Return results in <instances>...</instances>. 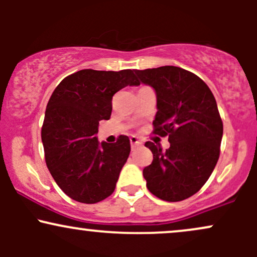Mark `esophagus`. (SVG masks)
Returning a JSON list of instances; mask_svg holds the SVG:
<instances>
[{"label":"esophagus","instance_id":"34e87169","mask_svg":"<svg viewBox=\"0 0 257 257\" xmlns=\"http://www.w3.org/2000/svg\"><path fill=\"white\" fill-rule=\"evenodd\" d=\"M140 140L137 137H131V145H132V150H134L138 145H140Z\"/></svg>","mask_w":257,"mask_h":257}]
</instances>
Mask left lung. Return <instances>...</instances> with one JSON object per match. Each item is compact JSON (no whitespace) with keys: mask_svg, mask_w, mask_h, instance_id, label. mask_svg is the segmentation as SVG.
<instances>
[{"mask_svg":"<svg viewBox=\"0 0 257 257\" xmlns=\"http://www.w3.org/2000/svg\"><path fill=\"white\" fill-rule=\"evenodd\" d=\"M157 95L153 133L168 137L162 151L151 141L153 161L143 170L149 191L159 199L180 202L208 181L220 156L223 124L216 100L198 76L176 66L135 70Z\"/></svg>","mask_w":257,"mask_h":257,"instance_id":"left-lung-1","label":"left lung"}]
</instances>
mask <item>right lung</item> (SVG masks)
Masks as SVG:
<instances>
[{
  "label": "right lung",
  "mask_w": 257,
  "mask_h": 257,
  "mask_svg": "<svg viewBox=\"0 0 257 257\" xmlns=\"http://www.w3.org/2000/svg\"><path fill=\"white\" fill-rule=\"evenodd\" d=\"M133 70L85 69L65 77L47 104L42 125L46 163L70 198L94 204L113 193L131 153V141H98L100 120L110 119L112 96L126 85H139Z\"/></svg>",
  "instance_id": "add662e5"
}]
</instances>
